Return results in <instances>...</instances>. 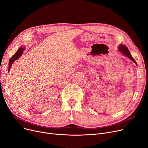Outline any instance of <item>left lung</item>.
<instances>
[{
	"label": "left lung",
	"mask_w": 148,
	"mask_h": 148,
	"mask_svg": "<svg viewBox=\"0 0 148 148\" xmlns=\"http://www.w3.org/2000/svg\"><path fill=\"white\" fill-rule=\"evenodd\" d=\"M119 51L125 56H126L127 57H128V58H130L133 62H134L137 65L136 60H135L133 57H132L129 49H127V48L125 45H120L119 47Z\"/></svg>",
	"instance_id": "8db88e82"
}]
</instances>
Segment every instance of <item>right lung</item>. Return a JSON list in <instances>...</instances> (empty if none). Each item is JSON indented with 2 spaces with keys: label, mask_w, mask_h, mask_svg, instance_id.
Listing matches in <instances>:
<instances>
[{
  "label": "right lung",
  "mask_w": 148,
  "mask_h": 148,
  "mask_svg": "<svg viewBox=\"0 0 148 148\" xmlns=\"http://www.w3.org/2000/svg\"><path fill=\"white\" fill-rule=\"evenodd\" d=\"M25 49V47H21V48H19L18 49L17 51V52L16 53V54H14L13 56H12L11 57V59H10V61H9L8 71L10 70L11 66H12V63H14V62L15 60H17V59L19 58V57H20L22 56V54H23V51H24Z\"/></svg>",
  "instance_id": "obj_1"
}]
</instances>
